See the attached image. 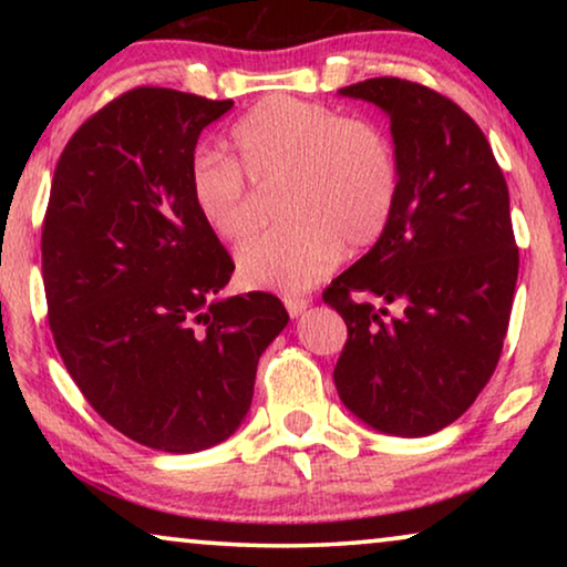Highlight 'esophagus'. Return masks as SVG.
I'll list each match as a JSON object with an SVG mask.
<instances>
[{
    "mask_svg": "<svg viewBox=\"0 0 567 567\" xmlns=\"http://www.w3.org/2000/svg\"><path fill=\"white\" fill-rule=\"evenodd\" d=\"M284 305H286V309H289L291 317H299L309 307V299L305 297V293H286Z\"/></svg>",
    "mask_w": 567,
    "mask_h": 567,
    "instance_id": "1",
    "label": "esophagus"
}]
</instances>
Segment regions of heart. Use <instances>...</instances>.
Instances as JSON below:
<instances>
[{
  "mask_svg": "<svg viewBox=\"0 0 567 567\" xmlns=\"http://www.w3.org/2000/svg\"><path fill=\"white\" fill-rule=\"evenodd\" d=\"M231 159L198 152L190 162V200L224 243L255 227L245 177L258 190L281 185V227L247 243L237 278L247 289L299 293L336 266L343 245L363 250L384 235L400 196V159L374 121L348 118L328 105L268 97L229 134Z\"/></svg>",
  "mask_w": 567,
  "mask_h": 567,
  "instance_id": "b5f03b06",
  "label": "heart"
}]
</instances>
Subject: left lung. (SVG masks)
Instances as JSON below:
<instances>
[{"label":"left lung","mask_w":567,"mask_h":567,"mask_svg":"<svg viewBox=\"0 0 567 567\" xmlns=\"http://www.w3.org/2000/svg\"><path fill=\"white\" fill-rule=\"evenodd\" d=\"M340 95L390 115L400 196L377 245L322 293L348 328L332 379L371 429L429 436L498 367L518 276L508 185L477 123L436 90L374 76Z\"/></svg>","instance_id":"8db88e82"}]
</instances>
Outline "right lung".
<instances>
[{"mask_svg":"<svg viewBox=\"0 0 567 567\" xmlns=\"http://www.w3.org/2000/svg\"><path fill=\"white\" fill-rule=\"evenodd\" d=\"M231 100L123 92L61 152L43 219V286L61 361L136 444L190 454L229 439L289 312L266 291L216 299L231 262L190 200L198 136Z\"/></svg>","mask_w":567,"mask_h":567,"instance_id":"obj_1","label":"right lung"}]
</instances>
